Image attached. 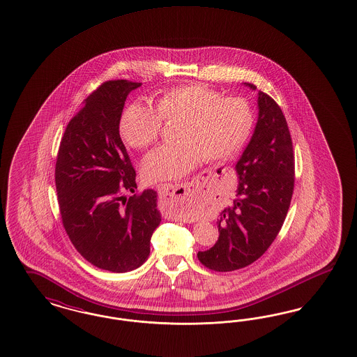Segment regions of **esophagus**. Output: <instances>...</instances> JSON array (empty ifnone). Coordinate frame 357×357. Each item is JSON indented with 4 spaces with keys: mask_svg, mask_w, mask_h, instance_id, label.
Instances as JSON below:
<instances>
[{
    "mask_svg": "<svg viewBox=\"0 0 357 357\" xmlns=\"http://www.w3.org/2000/svg\"><path fill=\"white\" fill-rule=\"evenodd\" d=\"M158 192L161 205L164 209L172 213L183 211L186 208L189 192L190 189L186 184H160L158 185Z\"/></svg>",
    "mask_w": 357,
    "mask_h": 357,
    "instance_id": "esophagus-1",
    "label": "esophagus"
}]
</instances>
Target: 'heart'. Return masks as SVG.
Segmentation results:
<instances>
[{"mask_svg":"<svg viewBox=\"0 0 357 357\" xmlns=\"http://www.w3.org/2000/svg\"><path fill=\"white\" fill-rule=\"evenodd\" d=\"M162 120L180 121L178 142L148 153L142 165L146 181L180 178L205 159L226 160L248 143L254 114L242 98H222L199 83L184 84L165 91L155 108L140 102L128 107L120 120V133L128 146L146 149L158 143Z\"/></svg>","mask_w":357,"mask_h":357,"instance_id":"obj_1","label":"heart"}]
</instances>
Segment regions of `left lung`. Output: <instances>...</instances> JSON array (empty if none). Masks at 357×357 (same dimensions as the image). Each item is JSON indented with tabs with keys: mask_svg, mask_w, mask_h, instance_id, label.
<instances>
[{
	"mask_svg": "<svg viewBox=\"0 0 357 357\" xmlns=\"http://www.w3.org/2000/svg\"><path fill=\"white\" fill-rule=\"evenodd\" d=\"M258 108L250 143L236 165L237 198L220 214L217 243L198 251V261L214 271H234L262 257L290 208L295 158L289 126L280 107L267 93H258Z\"/></svg>",
	"mask_w": 357,
	"mask_h": 357,
	"instance_id": "left-lung-1",
	"label": "left lung"
}]
</instances>
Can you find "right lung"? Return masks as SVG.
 Wrapping results in <instances>:
<instances>
[{
	"label": "right lung",
	"mask_w": 357,
	"mask_h": 357,
	"mask_svg": "<svg viewBox=\"0 0 357 357\" xmlns=\"http://www.w3.org/2000/svg\"><path fill=\"white\" fill-rule=\"evenodd\" d=\"M142 83L107 80L68 121L55 164L62 224L74 248L90 264L112 273L140 267L161 215L158 193H135L136 172L120 139L127 95Z\"/></svg>",
	"instance_id": "1"
}]
</instances>
